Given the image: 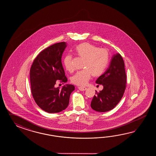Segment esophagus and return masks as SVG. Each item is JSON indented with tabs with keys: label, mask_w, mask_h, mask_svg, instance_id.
Instances as JSON below:
<instances>
[{
	"label": "esophagus",
	"mask_w": 156,
	"mask_h": 156,
	"mask_svg": "<svg viewBox=\"0 0 156 156\" xmlns=\"http://www.w3.org/2000/svg\"><path fill=\"white\" fill-rule=\"evenodd\" d=\"M78 89H79V90H80V91H85V90H86L87 89V88L85 87H79Z\"/></svg>",
	"instance_id": "esophagus-1"
}]
</instances>
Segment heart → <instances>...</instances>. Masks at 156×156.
Listing matches in <instances>:
<instances>
[{"label": "heart", "instance_id": "heart-1", "mask_svg": "<svg viewBox=\"0 0 156 156\" xmlns=\"http://www.w3.org/2000/svg\"><path fill=\"white\" fill-rule=\"evenodd\" d=\"M77 55L84 59L82 68L83 70L77 72L71 79L72 83L78 86H84L89 81L91 75L94 77L101 76L108 66L110 54L105 48L89 43H83L75 48ZM72 56L66 55L63 60L65 69L71 73L73 70L72 63Z\"/></svg>", "mask_w": 156, "mask_h": 156}]
</instances>
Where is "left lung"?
Here are the masks:
<instances>
[{
    "mask_svg": "<svg viewBox=\"0 0 156 156\" xmlns=\"http://www.w3.org/2000/svg\"><path fill=\"white\" fill-rule=\"evenodd\" d=\"M126 75L124 62L119 53L113 55L109 67L96 80L103 89L96 93L91 102L93 110L106 112L114 109L122 98L126 87Z\"/></svg>",
    "mask_w": 156,
    "mask_h": 156,
    "instance_id": "1",
    "label": "left lung"
}]
</instances>
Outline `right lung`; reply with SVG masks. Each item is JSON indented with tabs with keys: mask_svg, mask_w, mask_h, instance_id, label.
Returning a JSON list of instances; mask_svg holds the SVG:
<instances>
[{
	"mask_svg": "<svg viewBox=\"0 0 156 156\" xmlns=\"http://www.w3.org/2000/svg\"><path fill=\"white\" fill-rule=\"evenodd\" d=\"M66 42L54 44L41 51L33 61L30 70L31 93L38 106L49 113H58L69 104L75 86L66 84L60 89L57 80L66 83L61 57Z\"/></svg>",
	"mask_w": 156,
	"mask_h": 156,
	"instance_id": "obj_1",
	"label": "right lung"
}]
</instances>
